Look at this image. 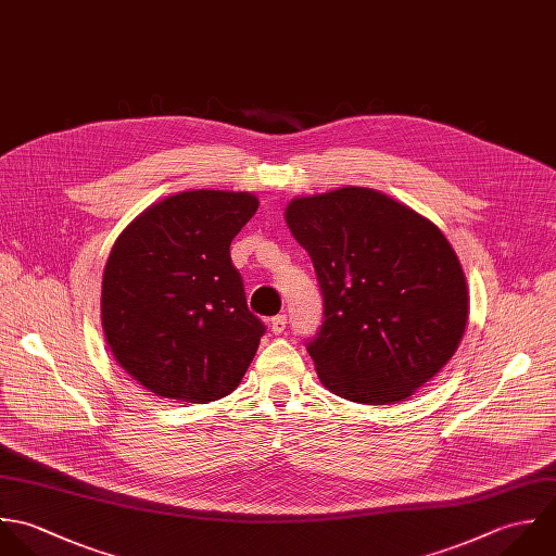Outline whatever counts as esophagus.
<instances>
[{"label": "esophagus", "mask_w": 556, "mask_h": 556, "mask_svg": "<svg viewBox=\"0 0 556 556\" xmlns=\"http://www.w3.org/2000/svg\"><path fill=\"white\" fill-rule=\"evenodd\" d=\"M286 325H288V318H286L283 314L270 318V331H273V333H283V331H286Z\"/></svg>", "instance_id": "esophagus-1"}]
</instances>
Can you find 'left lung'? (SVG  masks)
<instances>
[{
  "label": "left lung",
  "instance_id": "obj_1",
  "mask_svg": "<svg viewBox=\"0 0 556 556\" xmlns=\"http://www.w3.org/2000/svg\"><path fill=\"white\" fill-rule=\"evenodd\" d=\"M286 223L325 299V323L307 343L320 382L384 406L432 380L468 320L466 277L443 231L365 187L296 198Z\"/></svg>",
  "mask_w": 556,
  "mask_h": 556
}]
</instances>
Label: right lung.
<instances>
[{
    "instance_id": "add662e5",
    "label": "right lung",
    "mask_w": 556,
    "mask_h": 556,
    "mask_svg": "<svg viewBox=\"0 0 556 556\" xmlns=\"http://www.w3.org/2000/svg\"><path fill=\"white\" fill-rule=\"evenodd\" d=\"M257 206L247 191H182L117 236L101 320L115 361L148 391L206 404L242 380L266 327L247 307L229 244Z\"/></svg>"
}]
</instances>
